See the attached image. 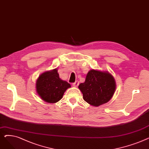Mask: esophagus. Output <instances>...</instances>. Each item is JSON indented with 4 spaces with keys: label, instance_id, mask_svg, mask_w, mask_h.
Instances as JSON below:
<instances>
[{
    "label": "esophagus",
    "instance_id": "esophagus-1",
    "mask_svg": "<svg viewBox=\"0 0 149 149\" xmlns=\"http://www.w3.org/2000/svg\"><path fill=\"white\" fill-rule=\"evenodd\" d=\"M79 82L78 81H75L74 83H72V85L74 86H75V87L78 86H79Z\"/></svg>",
    "mask_w": 149,
    "mask_h": 149
}]
</instances>
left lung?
<instances>
[{"instance_id": "obj_1", "label": "left lung", "mask_w": 149, "mask_h": 149, "mask_svg": "<svg viewBox=\"0 0 149 149\" xmlns=\"http://www.w3.org/2000/svg\"><path fill=\"white\" fill-rule=\"evenodd\" d=\"M79 88L85 101L91 105L99 106L111 99L116 84L111 74L92 69L89 71L84 83H81Z\"/></svg>"}]
</instances>
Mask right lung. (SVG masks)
<instances>
[{
	"instance_id": "obj_1",
	"label": "right lung",
	"mask_w": 149,
	"mask_h": 149,
	"mask_svg": "<svg viewBox=\"0 0 149 149\" xmlns=\"http://www.w3.org/2000/svg\"><path fill=\"white\" fill-rule=\"evenodd\" d=\"M70 87L69 83L60 79L56 69L43 73L36 82L38 95L49 103H56L61 100L64 92Z\"/></svg>"
}]
</instances>
